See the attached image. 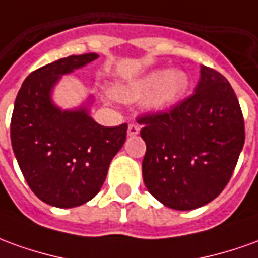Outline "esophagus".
I'll list each match as a JSON object with an SVG mask.
<instances>
[{
  "label": "esophagus",
  "mask_w": 258,
  "mask_h": 258,
  "mask_svg": "<svg viewBox=\"0 0 258 258\" xmlns=\"http://www.w3.org/2000/svg\"><path fill=\"white\" fill-rule=\"evenodd\" d=\"M127 134L130 137H135V135L140 134V125H137V124H130L128 130H127Z\"/></svg>",
  "instance_id": "obj_1"
}]
</instances>
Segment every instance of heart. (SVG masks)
Returning <instances> with one entry per match:
<instances>
[{
	"instance_id": "heart-1",
	"label": "heart",
	"mask_w": 258,
	"mask_h": 258,
	"mask_svg": "<svg viewBox=\"0 0 258 258\" xmlns=\"http://www.w3.org/2000/svg\"><path fill=\"white\" fill-rule=\"evenodd\" d=\"M187 89V77L181 71L155 70L133 84L118 89L117 95L125 100H138L148 96L151 109H163L173 104Z\"/></svg>"
}]
</instances>
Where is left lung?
Listing matches in <instances>:
<instances>
[{
    "mask_svg": "<svg viewBox=\"0 0 258 258\" xmlns=\"http://www.w3.org/2000/svg\"><path fill=\"white\" fill-rule=\"evenodd\" d=\"M200 74L190 98L138 118L147 144L144 183L172 210H196L217 198L244 144L240 104L228 79L204 66Z\"/></svg>",
    "mask_w": 258,
    "mask_h": 258,
    "instance_id": "left-lung-1",
    "label": "left lung"
}]
</instances>
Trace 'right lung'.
Listing matches in <instances>:
<instances>
[{"mask_svg": "<svg viewBox=\"0 0 258 258\" xmlns=\"http://www.w3.org/2000/svg\"><path fill=\"white\" fill-rule=\"evenodd\" d=\"M98 57L70 55L36 70L23 81L14 104L11 142L18 165L37 198L57 208H74L95 197L125 141L127 124L104 127L92 118V96L70 110L51 98L62 75Z\"/></svg>", "mask_w": 258, "mask_h": 258, "instance_id": "add662e5", "label": "right lung"}]
</instances>
